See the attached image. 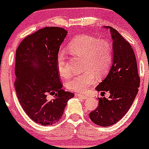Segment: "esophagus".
Masks as SVG:
<instances>
[{
  "label": "esophagus",
  "instance_id": "obj_1",
  "mask_svg": "<svg viewBox=\"0 0 149 149\" xmlns=\"http://www.w3.org/2000/svg\"><path fill=\"white\" fill-rule=\"evenodd\" d=\"M76 95L79 97H80V98H83V99H86V98L88 97V95H87V94H81V93H77L76 94Z\"/></svg>",
  "mask_w": 149,
  "mask_h": 149
}]
</instances>
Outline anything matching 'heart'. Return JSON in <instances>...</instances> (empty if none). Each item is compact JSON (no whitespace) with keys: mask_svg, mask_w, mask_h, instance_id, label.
<instances>
[{"mask_svg":"<svg viewBox=\"0 0 149 149\" xmlns=\"http://www.w3.org/2000/svg\"><path fill=\"white\" fill-rule=\"evenodd\" d=\"M67 48L73 55L84 56L82 70L84 71L74 76L67 83V87L71 91H87L96 81V75H106L112 66L113 47L107 40H99L88 34H80L68 43ZM56 65L61 76L69 77L70 70L68 65V57L66 53L62 50L56 55Z\"/></svg>","mask_w":149,"mask_h":149,"instance_id":"obj_1","label":"heart"}]
</instances>
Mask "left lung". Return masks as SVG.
<instances>
[{
  "instance_id": "8db88e82",
  "label": "left lung",
  "mask_w": 149,
  "mask_h": 149,
  "mask_svg": "<svg viewBox=\"0 0 149 149\" xmlns=\"http://www.w3.org/2000/svg\"><path fill=\"white\" fill-rule=\"evenodd\" d=\"M113 47V61L107 77L96 87L97 91L108 98H98V106L90 113V118L96 125L109 126L118 122L127 113L138 93L140 79L132 48L120 33L110 26ZM103 96V95H102Z\"/></svg>"
}]
</instances>
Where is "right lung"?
I'll use <instances>...</instances> for the list:
<instances>
[{
  "instance_id": "obj_1",
  "label": "right lung",
  "mask_w": 149,
  "mask_h": 149,
  "mask_svg": "<svg viewBox=\"0 0 149 149\" xmlns=\"http://www.w3.org/2000/svg\"><path fill=\"white\" fill-rule=\"evenodd\" d=\"M67 36L60 27H45L27 36L16 51L15 88L22 108L43 126L57 123L67 103L74 96L62 90L56 55ZM48 95H54V100Z\"/></svg>"
}]
</instances>
